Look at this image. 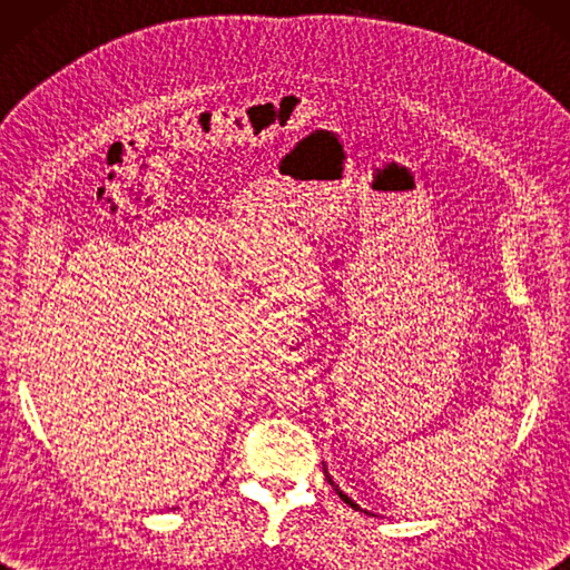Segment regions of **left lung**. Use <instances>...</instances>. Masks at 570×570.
<instances>
[{"label":"left lung","instance_id":"obj_1","mask_svg":"<svg viewBox=\"0 0 570 570\" xmlns=\"http://www.w3.org/2000/svg\"><path fill=\"white\" fill-rule=\"evenodd\" d=\"M325 480H328V482H331V485H333V490H335V492H337V494H341V500H343V502H345V504H350V507H353V510H360V507H357V504H355V502H353V500H350V498H347V494H343V490H337V485H335V482H333V480H331V475H325ZM365 514H370V512H367V510H365Z\"/></svg>","mask_w":570,"mask_h":570}]
</instances>
